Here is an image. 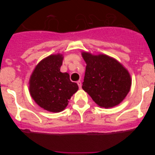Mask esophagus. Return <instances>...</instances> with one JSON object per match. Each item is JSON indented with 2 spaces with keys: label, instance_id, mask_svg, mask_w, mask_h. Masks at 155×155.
Wrapping results in <instances>:
<instances>
[{
  "label": "esophagus",
  "instance_id": "34e87169",
  "mask_svg": "<svg viewBox=\"0 0 155 155\" xmlns=\"http://www.w3.org/2000/svg\"><path fill=\"white\" fill-rule=\"evenodd\" d=\"M77 84H78V86H79V87L81 89V81H77Z\"/></svg>",
  "mask_w": 155,
  "mask_h": 155
}]
</instances>
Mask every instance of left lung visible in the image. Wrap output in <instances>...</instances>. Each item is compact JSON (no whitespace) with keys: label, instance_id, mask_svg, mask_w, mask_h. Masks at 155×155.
I'll use <instances>...</instances> for the list:
<instances>
[{"label":"left lung","instance_id":"8db88e82","mask_svg":"<svg viewBox=\"0 0 155 155\" xmlns=\"http://www.w3.org/2000/svg\"><path fill=\"white\" fill-rule=\"evenodd\" d=\"M82 57L87 63L83 90L101 107L110 108L120 104L130 89L128 71L107 55L83 52Z\"/></svg>","mask_w":155,"mask_h":155}]
</instances>
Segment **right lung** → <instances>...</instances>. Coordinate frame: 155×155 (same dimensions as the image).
<instances>
[{
    "label": "right lung",
    "instance_id": "right-lung-1",
    "mask_svg": "<svg viewBox=\"0 0 155 155\" xmlns=\"http://www.w3.org/2000/svg\"><path fill=\"white\" fill-rule=\"evenodd\" d=\"M62 63L61 54L50 55L37 65L30 79L31 97L47 111H63L79 89L77 84L71 81L68 74L60 72Z\"/></svg>",
    "mask_w": 155,
    "mask_h": 155
}]
</instances>
